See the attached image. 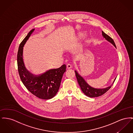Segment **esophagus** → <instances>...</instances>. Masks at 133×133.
<instances>
[{
  "label": "esophagus",
  "mask_w": 133,
  "mask_h": 133,
  "mask_svg": "<svg viewBox=\"0 0 133 133\" xmlns=\"http://www.w3.org/2000/svg\"><path fill=\"white\" fill-rule=\"evenodd\" d=\"M67 68L68 69H70L72 68V65H71L70 64H68L67 65Z\"/></svg>",
  "instance_id": "esophagus-1"
}]
</instances>
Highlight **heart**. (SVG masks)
Wrapping results in <instances>:
<instances>
[{"label":"heart","instance_id":"heart-1","mask_svg":"<svg viewBox=\"0 0 133 133\" xmlns=\"http://www.w3.org/2000/svg\"><path fill=\"white\" fill-rule=\"evenodd\" d=\"M81 35H84V34H82H82H81Z\"/></svg>","mask_w":133,"mask_h":133}]
</instances>
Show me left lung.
<instances>
[{"instance_id":"left-lung-1","label":"left lung","mask_w":133,"mask_h":133,"mask_svg":"<svg viewBox=\"0 0 133 133\" xmlns=\"http://www.w3.org/2000/svg\"><path fill=\"white\" fill-rule=\"evenodd\" d=\"M102 35L103 37L105 39L107 40L109 43H110L112 45H113L115 48H116V44L114 41V40L111 38H110L109 36L107 35L105 33H104L103 31H102ZM75 75L76 76V78L77 79L78 84L81 88V89L82 90V92L86 96L90 97H96L99 96H101L103 94H105L107 91H108L112 85L113 83H114L116 78L115 79L114 81L112 82V84L110 85V86H108L106 88H95L91 86H90L87 82L86 81L84 80V79L83 78L79 73L77 71H75Z\"/></svg>"}]
</instances>
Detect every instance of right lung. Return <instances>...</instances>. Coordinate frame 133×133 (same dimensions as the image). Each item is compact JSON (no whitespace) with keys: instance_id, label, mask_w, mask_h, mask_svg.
Instances as JSON below:
<instances>
[{"instance_id":"obj_1","label":"right lung","mask_w":133,"mask_h":133,"mask_svg":"<svg viewBox=\"0 0 133 133\" xmlns=\"http://www.w3.org/2000/svg\"><path fill=\"white\" fill-rule=\"evenodd\" d=\"M35 29L31 30L20 44L17 56L18 71L24 85L34 95L43 99H49L55 96L60 86L63 75L66 71L65 64L57 69H50L38 75L28 70L23 60V49Z\"/></svg>"}]
</instances>
